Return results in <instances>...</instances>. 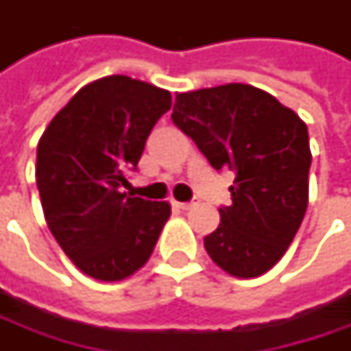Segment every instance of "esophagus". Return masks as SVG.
<instances>
[{"instance_id":"1","label":"esophagus","mask_w":351,"mask_h":351,"mask_svg":"<svg viewBox=\"0 0 351 351\" xmlns=\"http://www.w3.org/2000/svg\"><path fill=\"white\" fill-rule=\"evenodd\" d=\"M197 205V201H187V203H176V207L178 209H182V210H189L191 207H195Z\"/></svg>"}]
</instances>
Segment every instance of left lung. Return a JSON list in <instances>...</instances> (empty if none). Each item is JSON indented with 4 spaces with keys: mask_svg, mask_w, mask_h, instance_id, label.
<instances>
[{
    "mask_svg": "<svg viewBox=\"0 0 351 351\" xmlns=\"http://www.w3.org/2000/svg\"><path fill=\"white\" fill-rule=\"evenodd\" d=\"M171 121L215 169L234 171L232 205L205 236L210 260L258 277L287 252L308 203V130L295 111L246 84L176 93Z\"/></svg>",
    "mask_w": 351,
    "mask_h": 351,
    "instance_id": "8db88e82",
    "label": "left lung"
}]
</instances>
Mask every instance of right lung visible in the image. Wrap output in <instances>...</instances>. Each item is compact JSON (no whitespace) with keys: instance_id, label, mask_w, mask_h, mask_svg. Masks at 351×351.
Here are the masks:
<instances>
[{"instance_id":"add662e5","label":"right lung","mask_w":351,"mask_h":351,"mask_svg":"<svg viewBox=\"0 0 351 351\" xmlns=\"http://www.w3.org/2000/svg\"><path fill=\"white\" fill-rule=\"evenodd\" d=\"M171 95L128 75H107L80 89L43 132L36 187L48 228L86 276L121 281L152 256L169 219L166 201L121 193L150 130Z\"/></svg>"}]
</instances>
